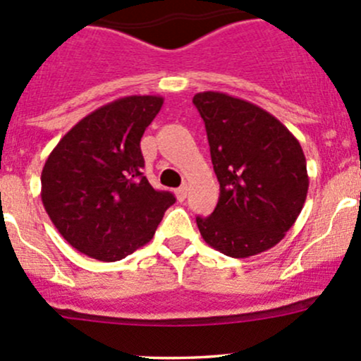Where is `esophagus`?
Instances as JSON below:
<instances>
[{
    "mask_svg": "<svg viewBox=\"0 0 361 361\" xmlns=\"http://www.w3.org/2000/svg\"><path fill=\"white\" fill-rule=\"evenodd\" d=\"M187 192H188L187 185H181L180 188H176V197H178V201H185V199H187Z\"/></svg>",
    "mask_w": 361,
    "mask_h": 361,
    "instance_id": "esophagus-1",
    "label": "esophagus"
}]
</instances>
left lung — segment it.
I'll list each match as a JSON object with an SVG mask.
<instances>
[{"label": "left lung", "instance_id": "left-lung-1", "mask_svg": "<svg viewBox=\"0 0 361 361\" xmlns=\"http://www.w3.org/2000/svg\"><path fill=\"white\" fill-rule=\"evenodd\" d=\"M220 197L197 227L211 248L248 258L278 245L304 207L309 178L297 137L271 113L224 92H199Z\"/></svg>", "mask_w": 361, "mask_h": 361}]
</instances>
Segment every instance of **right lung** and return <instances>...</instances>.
<instances>
[{"label":"right lung","mask_w":361,"mask_h":361,"mask_svg":"<svg viewBox=\"0 0 361 361\" xmlns=\"http://www.w3.org/2000/svg\"><path fill=\"white\" fill-rule=\"evenodd\" d=\"M160 96H127L80 120L47 159L42 201L59 234L80 253L116 262L154 238L171 192L143 174L140 141Z\"/></svg>","instance_id":"obj_1"}]
</instances>
